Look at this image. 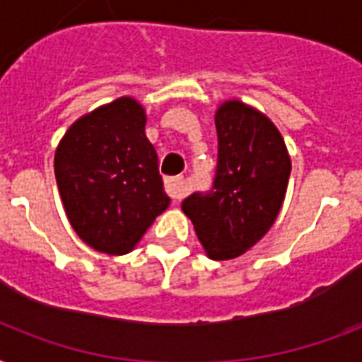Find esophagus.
<instances>
[{
    "label": "esophagus",
    "instance_id": "1",
    "mask_svg": "<svg viewBox=\"0 0 362 362\" xmlns=\"http://www.w3.org/2000/svg\"><path fill=\"white\" fill-rule=\"evenodd\" d=\"M165 189L169 193L170 197L180 199L184 197V193H186V186H184V180L182 178H167L165 180Z\"/></svg>",
    "mask_w": 362,
    "mask_h": 362
}]
</instances>
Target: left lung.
Returning a JSON list of instances; mask_svg holds the SVG:
<instances>
[{
	"mask_svg": "<svg viewBox=\"0 0 362 362\" xmlns=\"http://www.w3.org/2000/svg\"><path fill=\"white\" fill-rule=\"evenodd\" d=\"M218 169L209 193L182 203L204 253L227 261L246 253L280 214L291 175L284 136L270 118L229 99L216 110Z\"/></svg>",
	"mask_w": 362,
	"mask_h": 362,
	"instance_id": "left-lung-1",
	"label": "left lung"
}]
</instances>
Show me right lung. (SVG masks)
I'll use <instances>...</instances> for the list:
<instances>
[{
  "label": "right lung",
  "mask_w": 362,
  "mask_h": 362,
  "mask_svg": "<svg viewBox=\"0 0 362 362\" xmlns=\"http://www.w3.org/2000/svg\"><path fill=\"white\" fill-rule=\"evenodd\" d=\"M144 125V107L124 95L81 116L56 148L67 220L95 252L129 253L170 203Z\"/></svg>",
  "instance_id": "1"
}]
</instances>
